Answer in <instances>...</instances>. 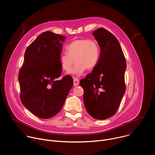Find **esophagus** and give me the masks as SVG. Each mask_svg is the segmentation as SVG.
Masks as SVG:
<instances>
[{
  "label": "esophagus",
  "instance_id": "obj_1",
  "mask_svg": "<svg viewBox=\"0 0 155 155\" xmlns=\"http://www.w3.org/2000/svg\"><path fill=\"white\" fill-rule=\"evenodd\" d=\"M73 82H74V86H77L78 85L79 83V81L78 78H73Z\"/></svg>",
  "mask_w": 155,
  "mask_h": 155
}]
</instances>
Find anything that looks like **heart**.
I'll use <instances>...</instances> for the list:
<instances>
[{
    "label": "heart",
    "mask_w": 155,
    "mask_h": 155,
    "mask_svg": "<svg viewBox=\"0 0 155 155\" xmlns=\"http://www.w3.org/2000/svg\"><path fill=\"white\" fill-rule=\"evenodd\" d=\"M67 52L62 53L59 61L62 68L69 71L74 61L76 65L71 71L74 74H81L85 69L94 68L99 60L101 49L95 40L88 39H76L70 42L67 47Z\"/></svg>",
    "instance_id": "1"
}]
</instances>
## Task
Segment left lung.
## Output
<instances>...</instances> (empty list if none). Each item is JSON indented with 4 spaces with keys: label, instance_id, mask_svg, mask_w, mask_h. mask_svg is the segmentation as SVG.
<instances>
[{
    "label": "left lung",
    "instance_id": "8db88e82",
    "mask_svg": "<svg viewBox=\"0 0 155 155\" xmlns=\"http://www.w3.org/2000/svg\"><path fill=\"white\" fill-rule=\"evenodd\" d=\"M93 35L100 46L99 62L92 73L81 79L84 102L90 115L105 119L117 111L125 91L126 61L116 37L104 28Z\"/></svg>",
    "mask_w": 155,
    "mask_h": 155
}]
</instances>
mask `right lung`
<instances>
[{
    "mask_svg": "<svg viewBox=\"0 0 155 155\" xmlns=\"http://www.w3.org/2000/svg\"><path fill=\"white\" fill-rule=\"evenodd\" d=\"M65 36L45 31L26 49L18 79L20 98L32 113L42 119L55 116L62 109L73 85L70 75L61 80L59 56Z\"/></svg>",
    "mask_w": 155,
    "mask_h": 155,
    "instance_id": "add662e5",
    "label": "right lung"
}]
</instances>
